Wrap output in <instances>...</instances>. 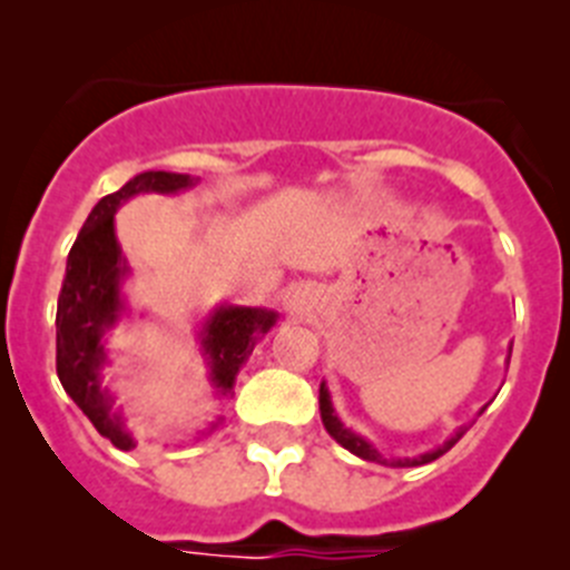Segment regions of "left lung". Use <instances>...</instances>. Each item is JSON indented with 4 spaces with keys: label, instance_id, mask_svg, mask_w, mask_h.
I'll use <instances>...</instances> for the list:
<instances>
[{
    "label": "left lung",
    "instance_id": "1",
    "mask_svg": "<svg viewBox=\"0 0 570 570\" xmlns=\"http://www.w3.org/2000/svg\"><path fill=\"white\" fill-rule=\"evenodd\" d=\"M508 360H511V356H508ZM320 414H322V425H325V431H328V434L334 436V440L340 442V445L345 448V451L356 454V456H360V460L380 462V465H387V462H391V465L414 468V465H425V462H434V460H440V456L445 454V451H451V448H454L456 442L462 440V434H465V431H468V425H462L460 431H456V434L451 436V440H445L440 448H434V451H425V454L414 456V460H382V454H380V451H376L374 445H371V442L362 440V436L354 434L351 428L342 425L340 416H336V411H334V405H331V394H328V387H325V382H322V385H320ZM480 414H482V411H480Z\"/></svg>",
    "mask_w": 570,
    "mask_h": 570
}]
</instances>
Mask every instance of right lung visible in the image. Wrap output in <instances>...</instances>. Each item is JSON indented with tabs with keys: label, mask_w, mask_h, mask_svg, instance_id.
Returning <instances> with one entry per match:
<instances>
[{
	"label": "right lung",
	"mask_w": 570,
	"mask_h": 570,
	"mask_svg": "<svg viewBox=\"0 0 570 570\" xmlns=\"http://www.w3.org/2000/svg\"><path fill=\"white\" fill-rule=\"evenodd\" d=\"M194 183L196 179L188 174L168 170H145L134 176L116 194L102 196L94 205L68 254L57 305V374L70 400L82 407V414L94 422L99 434L119 451L136 448V436L125 428L122 414L114 411V396L108 394V387H102V367L108 365L102 340L122 316V279L128 276V262L116 242L114 214L136 194H176ZM274 311L239 305H223L205 320L199 345L208 360V380L216 396H228L234 391L239 367L245 365L256 342L274 328ZM219 425L223 416H216L205 431H199V436L214 434Z\"/></svg>",
	"instance_id": "add662e5"
}]
</instances>
